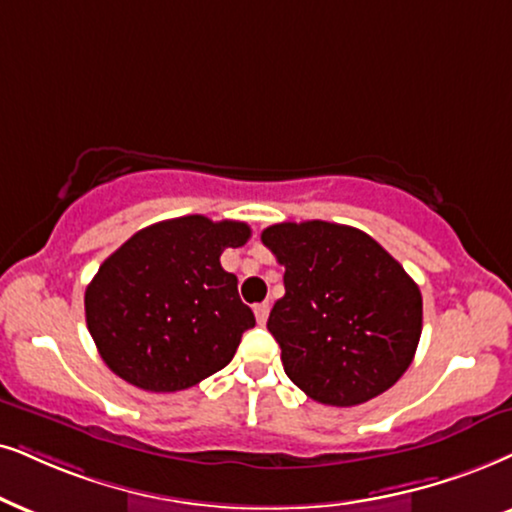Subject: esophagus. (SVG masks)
<instances>
[{"label": "esophagus", "instance_id": "esophagus-1", "mask_svg": "<svg viewBox=\"0 0 512 512\" xmlns=\"http://www.w3.org/2000/svg\"><path fill=\"white\" fill-rule=\"evenodd\" d=\"M269 302H260V304H255V319H257V323H260V326H264V323H267V319H269Z\"/></svg>", "mask_w": 512, "mask_h": 512}]
</instances>
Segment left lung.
Returning a JSON list of instances; mask_svg holds the SVG:
<instances>
[{"label":"left lung","mask_w":512,"mask_h":512,"mask_svg":"<svg viewBox=\"0 0 512 512\" xmlns=\"http://www.w3.org/2000/svg\"><path fill=\"white\" fill-rule=\"evenodd\" d=\"M262 243L286 267L267 328L288 378L328 406L390 390L423 331V297L404 267L364 231L321 219L269 226Z\"/></svg>","instance_id":"left-lung-1"}]
</instances>
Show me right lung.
<instances>
[{
	"label": "right lung",
	"mask_w": 512,
	"mask_h": 512,
	"mask_svg": "<svg viewBox=\"0 0 512 512\" xmlns=\"http://www.w3.org/2000/svg\"><path fill=\"white\" fill-rule=\"evenodd\" d=\"M248 238L245 222L186 215L122 243L84 293L87 328L106 366L146 392H179L222 371L255 314L219 257Z\"/></svg>",
	"instance_id": "1"
}]
</instances>
